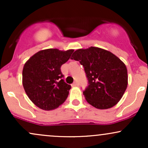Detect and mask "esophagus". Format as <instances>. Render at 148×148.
Segmentation results:
<instances>
[{"instance_id":"1","label":"esophagus","mask_w":148,"mask_h":148,"mask_svg":"<svg viewBox=\"0 0 148 148\" xmlns=\"http://www.w3.org/2000/svg\"><path fill=\"white\" fill-rule=\"evenodd\" d=\"M72 86H73V87H75V86H79V83H78L77 81H74V82L72 84Z\"/></svg>"}]
</instances>
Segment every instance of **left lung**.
Masks as SVG:
<instances>
[{"mask_svg": "<svg viewBox=\"0 0 148 148\" xmlns=\"http://www.w3.org/2000/svg\"><path fill=\"white\" fill-rule=\"evenodd\" d=\"M72 57L84 67L88 85L83 91L86 101L99 109L115 106L127 87L125 64L111 52L94 47L78 49Z\"/></svg>", "mask_w": 148, "mask_h": 148, "instance_id": "obj_1", "label": "left lung"}]
</instances>
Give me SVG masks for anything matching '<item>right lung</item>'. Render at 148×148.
Returning a JSON list of instances; mask_svg holds the SVG:
<instances>
[{"label":"right lung","mask_w":148,"mask_h":148,"mask_svg":"<svg viewBox=\"0 0 148 148\" xmlns=\"http://www.w3.org/2000/svg\"><path fill=\"white\" fill-rule=\"evenodd\" d=\"M74 50L57 49L42 50L25 62L23 69V86L29 99L46 111L55 109L63 103L70 85L64 82L60 67L70 58Z\"/></svg>","instance_id":"right-lung-1"}]
</instances>
